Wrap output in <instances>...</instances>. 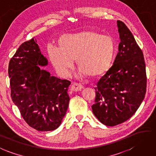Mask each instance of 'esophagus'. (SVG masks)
Listing matches in <instances>:
<instances>
[{
  "mask_svg": "<svg viewBox=\"0 0 156 156\" xmlns=\"http://www.w3.org/2000/svg\"><path fill=\"white\" fill-rule=\"evenodd\" d=\"M83 87L81 84L79 83H73L72 86H71V90L72 91H78L83 89Z\"/></svg>",
  "mask_w": 156,
  "mask_h": 156,
  "instance_id": "obj_1",
  "label": "esophagus"
}]
</instances>
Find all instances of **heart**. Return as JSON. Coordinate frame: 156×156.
<instances>
[{
  "label": "heart",
  "mask_w": 156,
  "mask_h": 156,
  "mask_svg": "<svg viewBox=\"0 0 156 156\" xmlns=\"http://www.w3.org/2000/svg\"><path fill=\"white\" fill-rule=\"evenodd\" d=\"M115 53L114 39L93 30L62 35L58 48L52 46L48 49L51 64L63 78L70 75L73 61L81 76L97 78L105 74L111 68Z\"/></svg>",
  "instance_id": "heart-1"
}]
</instances>
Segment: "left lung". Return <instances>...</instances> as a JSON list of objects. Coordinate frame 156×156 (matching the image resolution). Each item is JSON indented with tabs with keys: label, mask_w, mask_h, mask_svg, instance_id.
<instances>
[{
	"label": "left lung",
	"mask_w": 156,
	"mask_h": 156,
	"mask_svg": "<svg viewBox=\"0 0 156 156\" xmlns=\"http://www.w3.org/2000/svg\"><path fill=\"white\" fill-rule=\"evenodd\" d=\"M120 43L115 60L95 89L93 114L101 123L115 126L132 117L146 93L145 63L142 50L123 22H117Z\"/></svg>",
	"instance_id": "left-lung-1"
}]
</instances>
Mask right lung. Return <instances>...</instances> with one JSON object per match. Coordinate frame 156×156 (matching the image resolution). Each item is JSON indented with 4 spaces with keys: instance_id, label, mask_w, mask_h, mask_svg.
I'll return each mask as SVG.
<instances>
[{
    "instance_id": "add662e5",
    "label": "right lung",
    "mask_w": 156,
    "mask_h": 156,
    "mask_svg": "<svg viewBox=\"0 0 156 156\" xmlns=\"http://www.w3.org/2000/svg\"><path fill=\"white\" fill-rule=\"evenodd\" d=\"M48 61L34 38L20 45L9 64L11 97L22 117L38 131L60 126L69 105L71 82L51 76L40 67Z\"/></svg>"
}]
</instances>
